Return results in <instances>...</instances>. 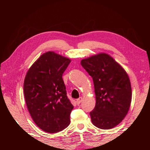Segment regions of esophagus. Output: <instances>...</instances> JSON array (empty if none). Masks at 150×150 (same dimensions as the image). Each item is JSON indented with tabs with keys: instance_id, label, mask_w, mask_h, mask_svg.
Segmentation results:
<instances>
[{
	"instance_id": "esophagus-1",
	"label": "esophagus",
	"mask_w": 150,
	"mask_h": 150,
	"mask_svg": "<svg viewBox=\"0 0 150 150\" xmlns=\"http://www.w3.org/2000/svg\"><path fill=\"white\" fill-rule=\"evenodd\" d=\"M82 100H83V98L82 97H79L78 98V99H77V101H76V102H77V105H79V104L82 102Z\"/></svg>"
}]
</instances>
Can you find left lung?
I'll return each mask as SVG.
<instances>
[{
    "mask_svg": "<svg viewBox=\"0 0 150 150\" xmlns=\"http://www.w3.org/2000/svg\"><path fill=\"white\" fill-rule=\"evenodd\" d=\"M81 64L93 80L96 105L90 112L93 125L105 130L114 128L122 121L130 106L132 88L128 74L105 53L82 59Z\"/></svg>",
    "mask_w": 150,
    "mask_h": 150,
    "instance_id": "8db88e82",
    "label": "left lung"
}]
</instances>
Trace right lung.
I'll return each instance as SVG.
<instances>
[{"mask_svg": "<svg viewBox=\"0 0 150 150\" xmlns=\"http://www.w3.org/2000/svg\"><path fill=\"white\" fill-rule=\"evenodd\" d=\"M71 60L54 52L42 54L25 77L24 93L35 124L48 133H56L69 125L73 106L62 79Z\"/></svg>", "mask_w": 150, "mask_h": 150, "instance_id": "add662e5", "label": "right lung"}]
</instances>
